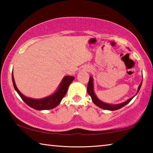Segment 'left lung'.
I'll return each instance as SVG.
<instances>
[{"label": "left lung", "mask_w": 153, "mask_h": 153, "mask_svg": "<svg viewBox=\"0 0 153 153\" xmlns=\"http://www.w3.org/2000/svg\"><path fill=\"white\" fill-rule=\"evenodd\" d=\"M142 82L140 83V86H138V92H137L136 94H138V92H139L141 86H142ZM87 91H88V94L90 96V97H91L92 102H94L96 105L98 106V107L103 108V109L109 110V111H115V110L120 109V108H122L123 107H124V106H126L127 104H128V103L131 101V99H132V98L135 97V96H134L133 97L129 98V99L128 100H126V102H123L120 103V104H118V105H110V104H107V103L103 102L101 101V100H100L99 99H98V98L97 97V96H96L94 94V86H93V78L92 77H90L88 84Z\"/></svg>", "instance_id": "8db88e82"}]
</instances>
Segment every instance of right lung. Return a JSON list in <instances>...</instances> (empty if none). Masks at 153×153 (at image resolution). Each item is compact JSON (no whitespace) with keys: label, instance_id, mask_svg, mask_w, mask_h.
I'll use <instances>...</instances> for the list:
<instances>
[{"label":"right lung","instance_id":"1","mask_svg":"<svg viewBox=\"0 0 153 153\" xmlns=\"http://www.w3.org/2000/svg\"><path fill=\"white\" fill-rule=\"evenodd\" d=\"M74 79L75 77L74 76H65L59 85L57 90L53 94L47 97L40 98V99H33V98L26 97L18 90L16 84H15L13 75L12 73V80L13 86L20 97L22 98V99L30 107L39 111L49 110L56 107L61 102L65 95L66 94L69 85L74 81Z\"/></svg>","mask_w":153,"mask_h":153}]
</instances>
